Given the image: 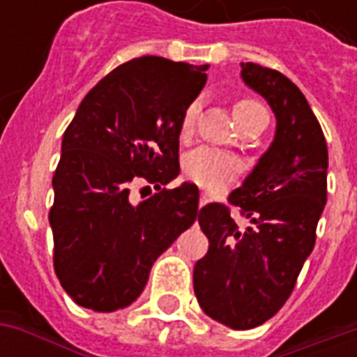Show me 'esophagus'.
<instances>
[{
    "label": "esophagus",
    "instance_id": "esophagus-1",
    "mask_svg": "<svg viewBox=\"0 0 357 357\" xmlns=\"http://www.w3.org/2000/svg\"><path fill=\"white\" fill-rule=\"evenodd\" d=\"M206 202H208V197H206V195L202 193V195H201V199H199V204H201V206H204Z\"/></svg>",
    "mask_w": 357,
    "mask_h": 357
}]
</instances>
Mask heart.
<instances>
[{"label":"heart","instance_id":"b5f03b06","mask_svg":"<svg viewBox=\"0 0 357 357\" xmlns=\"http://www.w3.org/2000/svg\"><path fill=\"white\" fill-rule=\"evenodd\" d=\"M233 112H235V118H237L241 128L260 122V120H268L266 109L250 97H243L235 102ZM197 116H199V105L191 102L183 112V118H181V135H189L193 132ZM183 170H185L187 178L195 181L197 185L214 191V189L229 185L233 179L239 176L241 162L237 158H233L231 155H225L216 149L199 147L185 156Z\"/></svg>","mask_w":357,"mask_h":357}]
</instances>
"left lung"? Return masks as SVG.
Here are the masks:
<instances>
[{
    "mask_svg": "<svg viewBox=\"0 0 357 357\" xmlns=\"http://www.w3.org/2000/svg\"><path fill=\"white\" fill-rule=\"evenodd\" d=\"M243 80L275 112L271 147L227 201L199 212L208 252L195 264L204 314L231 329H255L283 307L315 245L327 202V141L306 97L284 74L241 63Z\"/></svg>",
    "mask_w": 357,
    "mask_h": 357,
    "instance_id": "left-lung-1",
    "label": "left lung"
}]
</instances>
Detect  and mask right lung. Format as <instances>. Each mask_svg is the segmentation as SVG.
<instances>
[{"label":"right lung","mask_w":357,"mask_h":357,"mask_svg":"<svg viewBox=\"0 0 357 357\" xmlns=\"http://www.w3.org/2000/svg\"><path fill=\"white\" fill-rule=\"evenodd\" d=\"M208 65L137 57L89 89L66 128L53 176V268L66 294L95 312L132 304L158 256L199 216V187L161 189L139 205L143 178L157 188L179 174L183 112Z\"/></svg>","instance_id":"add662e5"}]
</instances>
